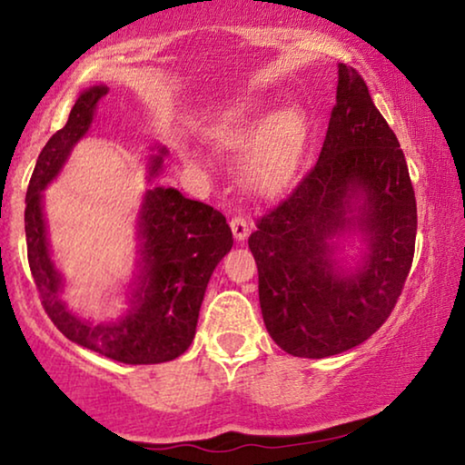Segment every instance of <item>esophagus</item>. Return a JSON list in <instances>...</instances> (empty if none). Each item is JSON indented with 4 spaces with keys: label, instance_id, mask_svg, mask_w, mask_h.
Wrapping results in <instances>:
<instances>
[{
    "label": "esophagus",
    "instance_id": "34e87169",
    "mask_svg": "<svg viewBox=\"0 0 465 465\" xmlns=\"http://www.w3.org/2000/svg\"><path fill=\"white\" fill-rule=\"evenodd\" d=\"M231 228H232L234 239H237V241L247 239V234L252 232V224H250V220L245 218V215H234V218L231 220Z\"/></svg>",
    "mask_w": 465,
    "mask_h": 465
}]
</instances>
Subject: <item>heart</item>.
Instances as JSON below:
<instances>
[{
    "label": "heart",
    "instance_id": "b5f03b06",
    "mask_svg": "<svg viewBox=\"0 0 465 465\" xmlns=\"http://www.w3.org/2000/svg\"><path fill=\"white\" fill-rule=\"evenodd\" d=\"M209 142L224 152L245 150L239 180L256 193L282 188L292 180L309 143V118L288 105L271 116L264 107L245 105L212 126Z\"/></svg>",
    "mask_w": 465,
    "mask_h": 465
}]
</instances>
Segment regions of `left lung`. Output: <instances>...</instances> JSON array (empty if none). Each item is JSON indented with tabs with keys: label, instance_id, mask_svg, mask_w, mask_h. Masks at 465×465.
I'll return each instance as SVG.
<instances>
[{
	"label": "left lung",
	"instance_id": "obj_1",
	"mask_svg": "<svg viewBox=\"0 0 465 465\" xmlns=\"http://www.w3.org/2000/svg\"><path fill=\"white\" fill-rule=\"evenodd\" d=\"M250 234L264 326L285 353L328 358L383 326L409 277L417 203L404 152L361 75L339 65L320 158ZM360 232L367 252L338 266L334 236Z\"/></svg>",
	"mask_w": 465,
	"mask_h": 465
}]
</instances>
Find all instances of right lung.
Instances as JSON below:
<instances>
[{
	"label": "right lung",
	"instance_id": "add662e5",
	"mask_svg": "<svg viewBox=\"0 0 465 465\" xmlns=\"http://www.w3.org/2000/svg\"><path fill=\"white\" fill-rule=\"evenodd\" d=\"M110 88L99 84L84 91L37 156L27 188L25 234L27 258L42 307L69 341L123 361L161 364L180 358L194 339L196 322L209 277L231 252L232 232L218 209L190 201L175 188H152L139 212V275L129 296V311L110 322H86L67 309L61 298L63 279L50 260L42 190L59 175L74 145L91 129L97 107ZM152 158V173L163 163Z\"/></svg>",
	"mask_w": 465,
	"mask_h": 465
}]
</instances>
